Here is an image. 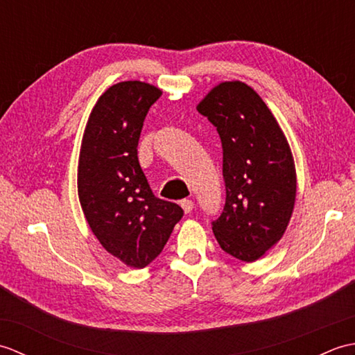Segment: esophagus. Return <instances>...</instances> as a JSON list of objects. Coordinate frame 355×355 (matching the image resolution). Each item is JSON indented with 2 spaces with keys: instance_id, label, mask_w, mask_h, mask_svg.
Returning a JSON list of instances; mask_svg holds the SVG:
<instances>
[{
  "instance_id": "34e87169",
  "label": "esophagus",
  "mask_w": 355,
  "mask_h": 355,
  "mask_svg": "<svg viewBox=\"0 0 355 355\" xmlns=\"http://www.w3.org/2000/svg\"><path fill=\"white\" fill-rule=\"evenodd\" d=\"M180 206H182V209L184 210V214H191L193 209V201L183 200V201H180Z\"/></svg>"
}]
</instances>
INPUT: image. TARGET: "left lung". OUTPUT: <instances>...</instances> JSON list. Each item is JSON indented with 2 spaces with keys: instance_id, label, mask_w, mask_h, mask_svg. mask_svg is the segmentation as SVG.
Instances as JSON below:
<instances>
[{
  "instance_id": "left-lung-1",
  "label": "left lung",
  "mask_w": 355,
  "mask_h": 355,
  "mask_svg": "<svg viewBox=\"0 0 355 355\" xmlns=\"http://www.w3.org/2000/svg\"><path fill=\"white\" fill-rule=\"evenodd\" d=\"M223 145L225 205L212 223L225 253L253 262L286 230L296 201V168L277 120L244 82H221L197 107Z\"/></svg>"
}]
</instances>
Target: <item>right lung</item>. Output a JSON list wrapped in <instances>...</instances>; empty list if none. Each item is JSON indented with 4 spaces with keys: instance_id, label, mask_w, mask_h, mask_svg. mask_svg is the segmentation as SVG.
I'll return each instance as SVG.
<instances>
[{
    "instance_id": "obj_1",
    "label": "right lung",
    "mask_w": 355,
    "mask_h": 355,
    "mask_svg": "<svg viewBox=\"0 0 355 355\" xmlns=\"http://www.w3.org/2000/svg\"><path fill=\"white\" fill-rule=\"evenodd\" d=\"M160 96L162 89L140 80L110 87L97 99L80 145L78 193L89 229L132 268L162 253L183 216L178 205L153 193L137 157L143 122Z\"/></svg>"
}]
</instances>
